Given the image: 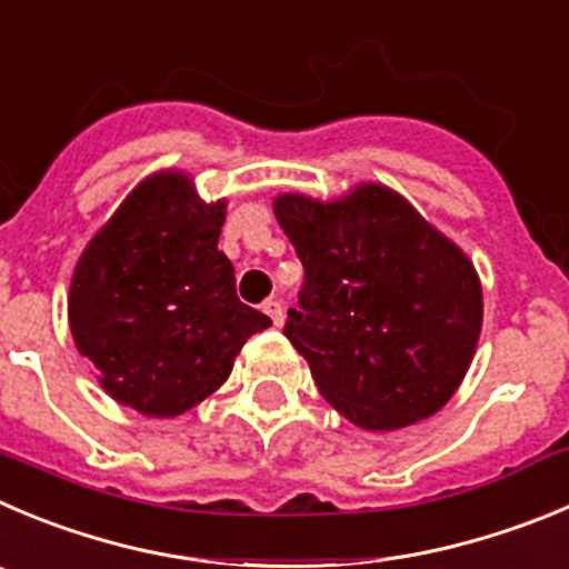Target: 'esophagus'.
I'll list each match as a JSON object with an SVG mask.
<instances>
[{"label":"esophagus","instance_id":"obj_1","mask_svg":"<svg viewBox=\"0 0 569 569\" xmlns=\"http://www.w3.org/2000/svg\"><path fill=\"white\" fill-rule=\"evenodd\" d=\"M263 311H267V315L272 317L274 326H283V320H286L283 302H280V300H267V302H263Z\"/></svg>","mask_w":569,"mask_h":569}]
</instances>
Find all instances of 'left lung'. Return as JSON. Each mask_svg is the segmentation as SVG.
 Returning a JSON list of instances; mask_svg holds the SVG:
<instances>
[{"instance_id": "obj_1", "label": "left lung", "mask_w": 569, "mask_h": 569, "mask_svg": "<svg viewBox=\"0 0 569 569\" xmlns=\"http://www.w3.org/2000/svg\"><path fill=\"white\" fill-rule=\"evenodd\" d=\"M306 269L283 333L328 405L370 432L410 427L455 396L482 328L463 249L385 184L345 199H274Z\"/></svg>"}]
</instances>
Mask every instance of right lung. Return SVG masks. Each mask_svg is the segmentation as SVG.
Returning a JSON list of instances; mask_svg holds the SVG:
<instances>
[{
  "mask_svg": "<svg viewBox=\"0 0 569 569\" xmlns=\"http://www.w3.org/2000/svg\"><path fill=\"white\" fill-rule=\"evenodd\" d=\"M224 201L204 204L179 171L153 173L100 227L69 286V328L114 401L151 418L188 412L272 326L236 295L219 249Z\"/></svg>",
  "mask_w": 569,
  "mask_h": 569,
  "instance_id": "obj_1",
  "label": "right lung"
}]
</instances>
